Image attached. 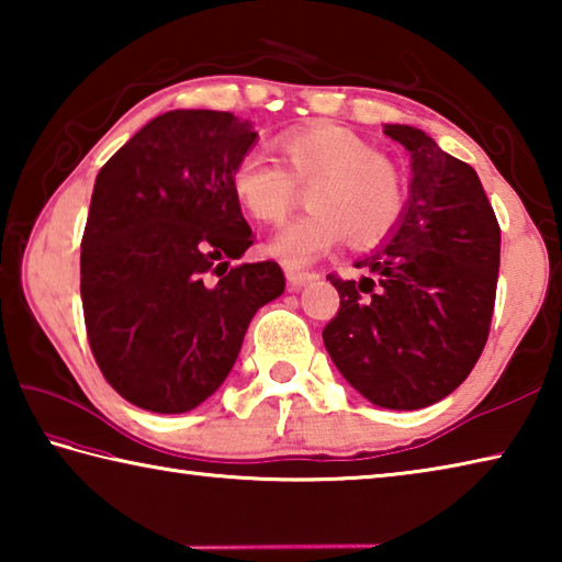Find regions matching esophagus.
Returning a JSON list of instances; mask_svg holds the SVG:
<instances>
[{
  "mask_svg": "<svg viewBox=\"0 0 562 562\" xmlns=\"http://www.w3.org/2000/svg\"><path fill=\"white\" fill-rule=\"evenodd\" d=\"M317 272H304V270H288V284L292 290H300L302 284H307L312 280H317Z\"/></svg>",
  "mask_w": 562,
  "mask_h": 562,
  "instance_id": "1",
  "label": "esophagus"
}]
</instances>
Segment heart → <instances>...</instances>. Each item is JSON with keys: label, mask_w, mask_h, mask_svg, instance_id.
Instances as JSON below:
<instances>
[{"label": "heart", "mask_w": 562, "mask_h": 562, "mask_svg": "<svg viewBox=\"0 0 562 562\" xmlns=\"http://www.w3.org/2000/svg\"><path fill=\"white\" fill-rule=\"evenodd\" d=\"M243 211L260 223H282L307 188L312 211L272 237L268 252L290 268L319 260L337 243L374 245L404 213V183L394 160L347 128L317 126L284 133L278 160L245 154L231 173Z\"/></svg>", "instance_id": "heart-1"}]
</instances>
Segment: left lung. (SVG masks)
Returning a JSON list of instances; mask_svg holds the SVG:
<instances>
[{
    "instance_id": "8db88e82",
    "label": "left lung",
    "mask_w": 562,
    "mask_h": 562,
    "mask_svg": "<svg viewBox=\"0 0 562 562\" xmlns=\"http://www.w3.org/2000/svg\"><path fill=\"white\" fill-rule=\"evenodd\" d=\"M412 154V195L389 243L327 274L339 292L322 339L341 376L384 408H424L459 386L488 341L501 227L475 170L412 126H384Z\"/></svg>"
}]
</instances>
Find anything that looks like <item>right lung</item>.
Masks as SVG:
<instances>
[{"label":"right lung","instance_id":"add662e5","mask_svg":"<svg viewBox=\"0 0 562 562\" xmlns=\"http://www.w3.org/2000/svg\"><path fill=\"white\" fill-rule=\"evenodd\" d=\"M258 133L227 111H168L99 170L81 237L91 355L133 406L183 414L225 382L278 262L233 260L255 235L231 173Z\"/></svg>","mask_w":562,"mask_h":562}]
</instances>
